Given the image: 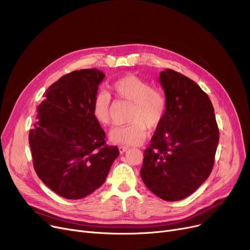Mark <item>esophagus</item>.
<instances>
[{
  "label": "esophagus",
  "instance_id": "34e87169",
  "mask_svg": "<svg viewBox=\"0 0 250 250\" xmlns=\"http://www.w3.org/2000/svg\"><path fill=\"white\" fill-rule=\"evenodd\" d=\"M127 147H125V146H121V147H118V150H120V153L121 154H124L125 152H126L127 151Z\"/></svg>",
  "mask_w": 250,
  "mask_h": 250
}]
</instances>
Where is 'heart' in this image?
I'll return each mask as SVG.
<instances>
[{
    "mask_svg": "<svg viewBox=\"0 0 250 250\" xmlns=\"http://www.w3.org/2000/svg\"><path fill=\"white\" fill-rule=\"evenodd\" d=\"M110 90L121 100L132 103L127 125L116 126L109 139L118 145L137 146L145 141L147 128L152 130L158 126L165 116L167 99L164 92L136 75H125L111 84ZM91 113L101 126L111 122V98L108 92L100 90L91 102Z\"/></svg>",
    "mask_w": 250,
    "mask_h": 250,
    "instance_id": "b5f03b06",
    "label": "heart"
}]
</instances>
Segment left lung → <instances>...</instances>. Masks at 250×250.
I'll list each match as a JSON object with an SVG mask.
<instances>
[{
  "label": "left lung",
  "mask_w": 250,
  "mask_h": 250,
  "mask_svg": "<svg viewBox=\"0 0 250 250\" xmlns=\"http://www.w3.org/2000/svg\"><path fill=\"white\" fill-rule=\"evenodd\" d=\"M159 82L167 109L144 152L140 173L154 194L176 202L194 192L211 174L219 128L211 100L195 82L170 69L160 73Z\"/></svg>",
  "instance_id": "obj_1"
}]
</instances>
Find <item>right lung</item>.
<instances>
[{"instance_id":"obj_1","label":"right lung","mask_w":250,"mask_h":250,"mask_svg":"<svg viewBox=\"0 0 250 250\" xmlns=\"http://www.w3.org/2000/svg\"><path fill=\"white\" fill-rule=\"evenodd\" d=\"M105 75L97 69L74 71L45 91L29 132L33 166L44 185L68 200H79L100 188L116 146L105 145V132L91 113V102Z\"/></svg>"}]
</instances>
